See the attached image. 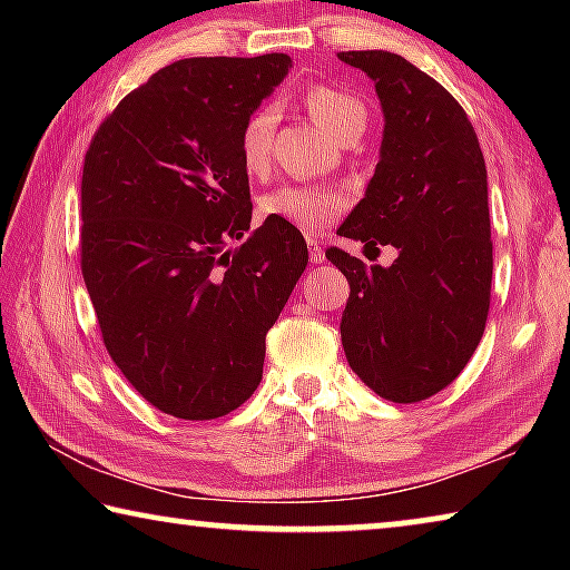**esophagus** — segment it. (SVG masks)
<instances>
[{"instance_id": "34e87169", "label": "esophagus", "mask_w": 570, "mask_h": 570, "mask_svg": "<svg viewBox=\"0 0 570 570\" xmlns=\"http://www.w3.org/2000/svg\"><path fill=\"white\" fill-rule=\"evenodd\" d=\"M306 246H308V256H312L314 264L324 262V248H322L320 240H316V238H306Z\"/></svg>"}]
</instances>
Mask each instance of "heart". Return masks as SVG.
<instances>
[{"label":"heart","instance_id":"heart-1","mask_svg":"<svg viewBox=\"0 0 570 570\" xmlns=\"http://www.w3.org/2000/svg\"><path fill=\"white\" fill-rule=\"evenodd\" d=\"M304 108L314 122L334 140H350L366 125V108L360 98L334 85H312L304 92ZM278 110L274 105H258L246 115L238 130V156L248 176H266L274 163V138ZM264 216L294 226L302 234H316L342 214L346 200L342 193L314 186V183H286L258 200Z\"/></svg>","mask_w":570,"mask_h":570}]
</instances>
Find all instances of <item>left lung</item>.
Wrapping results in <instances>:
<instances>
[{
	"instance_id": "left-lung-1",
	"label": "left lung",
	"mask_w": 570,
	"mask_h": 570,
	"mask_svg": "<svg viewBox=\"0 0 570 570\" xmlns=\"http://www.w3.org/2000/svg\"><path fill=\"white\" fill-rule=\"evenodd\" d=\"M336 57L372 77L384 110L380 163L336 234L400 250L382 268L326 248L350 282L344 354L380 397L422 402L458 380L485 332L493 282L485 158L462 105L420 67L382 50Z\"/></svg>"
}]
</instances>
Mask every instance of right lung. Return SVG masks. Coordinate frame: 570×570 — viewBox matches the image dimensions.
Instances as JSON below:
<instances>
[{"mask_svg":"<svg viewBox=\"0 0 570 570\" xmlns=\"http://www.w3.org/2000/svg\"><path fill=\"white\" fill-rule=\"evenodd\" d=\"M288 67L282 52L173 62L125 95L85 153L80 266L105 350L178 420L224 417L254 394L266 332L308 262L284 220L248 230L238 156L240 122Z\"/></svg>","mask_w":570,"mask_h":570,"instance_id":"add662e5","label":"right lung"}]
</instances>
